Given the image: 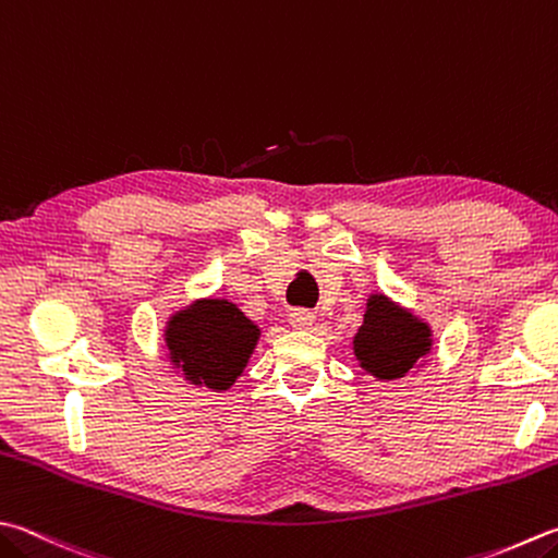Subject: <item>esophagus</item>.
<instances>
[{"mask_svg": "<svg viewBox=\"0 0 558 558\" xmlns=\"http://www.w3.org/2000/svg\"><path fill=\"white\" fill-rule=\"evenodd\" d=\"M289 323L296 330H311V325L315 323V313L306 311V308H296V311L289 313Z\"/></svg>", "mask_w": 558, "mask_h": 558, "instance_id": "34e87169", "label": "esophagus"}]
</instances>
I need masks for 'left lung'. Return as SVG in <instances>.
<instances>
[{
	"label": "left lung",
	"instance_id": "1",
	"mask_svg": "<svg viewBox=\"0 0 558 558\" xmlns=\"http://www.w3.org/2000/svg\"><path fill=\"white\" fill-rule=\"evenodd\" d=\"M433 325L384 291L366 299L364 320L352 338L356 364L374 381L393 384L423 372L433 354Z\"/></svg>",
	"mask_w": 558,
	"mask_h": 558
}]
</instances>
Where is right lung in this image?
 <instances>
[{
  "mask_svg": "<svg viewBox=\"0 0 558 558\" xmlns=\"http://www.w3.org/2000/svg\"><path fill=\"white\" fill-rule=\"evenodd\" d=\"M162 338L174 374L202 391L226 393L243 376L262 330L238 303L206 296L174 308Z\"/></svg>",
  "mask_w": 558,
  "mask_h": 558,
  "instance_id": "1",
  "label": "right lung"
}]
</instances>
